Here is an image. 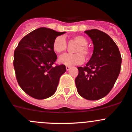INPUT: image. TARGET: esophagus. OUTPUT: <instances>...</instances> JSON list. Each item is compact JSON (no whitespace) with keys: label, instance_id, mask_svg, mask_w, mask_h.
I'll list each match as a JSON object with an SVG mask.
<instances>
[{"label":"esophagus","instance_id":"esophagus-1","mask_svg":"<svg viewBox=\"0 0 132 132\" xmlns=\"http://www.w3.org/2000/svg\"><path fill=\"white\" fill-rule=\"evenodd\" d=\"M70 69H71V66H68V65L66 66V69H67V71H69Z\"/></svg>","mask_w":132,"mask_h":132}]
</instances>
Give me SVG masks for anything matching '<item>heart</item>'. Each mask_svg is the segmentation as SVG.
<instances>
[{"label":"heart","instance_id":"b5f03b06","mask_svg":"<svg viewBox=\"0 0 132 132\" xmlns=\"http://www.w3.org/2000/svg\"><path fill=\"white\" fill-rule=\"evenodd\" d=\"M73 39L79 44L75 50V54H66L61 55L59 59L61 63L65 65H74L80 64L84 61V55L88 57L90 55V50L87 46L88 40L82 35H76L73 37ZM52 48L54 51L57 54H61L67 48V42L65 37L63 36H58L53 42Z\"/></svg>","mask_w":132,"mask_h":132}]
</instances>
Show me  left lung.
Listing matches in <instances>:
<instances>
[{"label": "left lung", "mask_w": 132, "mask_h": 132, "mask_svg": "<svg viewBox=\"0 0 132 132\" xmlns=\"http://www.w3.org/2000/svg\"><path fill=\"white\" fill-rule=\"evenodd\" d=\"M84 32L92 40L94 51L86 66L78 67L75 84L80 96L97 100L113 88L120 71L122 57L115 42L105 32L98 29Z\"/></svg>", "instance_id": "obj_1"}]
</instances>
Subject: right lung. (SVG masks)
Returning a JSON list of instances; mask_svg holds the SVG:
<instances>
[{
  "instance_id": "obj_1",
  "label": "right lung",
  "mask_w": 132,
  "mask_h": 132,
  "mask_svg": "<svg viewBox=\"0 0 132 132\" xmlns=\"http://www.w3.org/2000/svg\"><path fill=\"white\" fill-rule=\"evenodd\" d=\"M65 32H57L46 27L34 30L19 42L14 54L17 81L21 89L37 100L54 95L65 65L53 67L57 57L53 42Z\"/></svg>"
}]
</instances>
